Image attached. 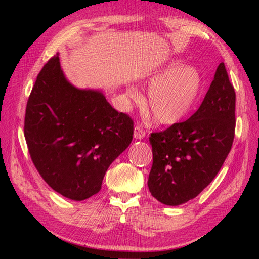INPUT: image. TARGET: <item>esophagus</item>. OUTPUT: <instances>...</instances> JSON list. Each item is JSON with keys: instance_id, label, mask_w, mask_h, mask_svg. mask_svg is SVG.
<instances>
[{"instance_id": "1", "label": "esophagus", "mask_w": 259, "mask_h": 259, "mask_svg": "<svg viewBox=\"0 0 259 259\" xmlns=\"http://www.w3.org/2000/svg\"><path fill=\"white\" fill-rule=\"evenodd\" d=\"M134 137H135V139H144V138H145V131L143 130L142 126H139V125L135 126Z\"/></svg>"}]
</instances>
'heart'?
Listing matches in <instances>:
<instances>
[{
    "label": "heart",
    "instance_id": "1",
    "mask_svg": "<svg viewBox=\"0 0 259 259\" xmlns=\"http://www.w3.org/2000/svg\"><path fill=\"white\" fill-rule=\"evenodd\" d=\"M150 87L148 108L157 123L174 125L190 115L202 93L203 78L198 68L185 65L183 59L172 58L152 72L145 80ZM128 95L140 98L136 89L129 88Z\"/></svg>",
    "mask_w": 259,
    "mask_h": 259
}]
</instances>
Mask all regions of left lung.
<instances>
[{"label":"left lung","mask_w":259,"mask_h":259,"mask_svg":"<svg viewBox=\"0 0 259 259\" xmlns=\"http://www.w3.org/2000/svg\"><path fill=\"white\" fill-rule=\"evenodd\" d=\"M235 130V93L219 64L202 104L190 119L151 135L153 165L148 188L166 205L194 199L216 177Z\"/></svg>","instance_id":"8db88e82"}]
</instances>
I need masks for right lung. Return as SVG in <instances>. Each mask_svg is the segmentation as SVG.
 <instances>
[{"mask_svg": "<svg viewBox=\"0 0 259 259\" xmlns=\"http://www.w3.org/2000/svg\"><path fill=\"white\" fill-rule=\"evenodd\" d=\"M24 133L35 168L48 185L82 201L100 191L108 166L130 145L134 122L114 109L103 91L73 85L57 54L35 81Z\"/></svg>", "mask_w": 259, "mask_h": 259, "instance_id": "right-lung-1", "label": "right lung"}]
</instances>
